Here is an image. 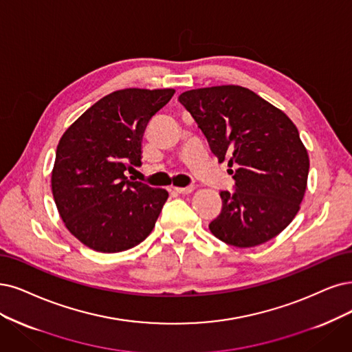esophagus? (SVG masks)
Segmentation results:
<instances>
[{"label": "esophagus", "mask_w": 352, "mask_h": 352, "mask_svg": "<svg viewBox=\"0 0 352 352\" xmlns=\"http://www.w3.org/2000/svg\"><path fill=\"white\" fill-rule=\"evenodd\" d=\"M174 190L179 194H190L194 191V186H190V187H174Z\"/></svg>", "instance_id": "esophagus-1"}]
</instances>
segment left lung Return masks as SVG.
I'll use <instances>...</instances> for the list:
<instances>
[{
  "instance_id": "left-lung-1",
  "label": "left lung",
  "mask_w": 352,
  "mask_h": 352,
  "mask_svg": "<svg viewBox=\"0 0 352 352\" xmlns=\"http://www.w3.org/2000/svg\"><path fill=\"white\" fill-rule=\"evenodd\" d=\"M235 179L220 191L222 210L209 229L228 245L251 248L276 238L300 210L309 155L289 116L241 85L186 91L178 97Z\"/></svg>"
}]
</instances>
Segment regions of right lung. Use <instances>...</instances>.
<instances>
[{"mask_svg": "<svg viewBox=\"0 0 352 352\" xmlns=\"http://www.w3.org/2000/svg\"><path fill=\"white\" fill-rule=\"evenodd\" d=\"M175 89L124 88L102 97L65 130L52 169V194L72 235L97 252L145 241L168 199L164 188L127 179L142 138Z\"/></svg>", "mask_w": 352, "mask_h": 352, "instance_id": "obj_1", "label": "right lung"}]
</instances>
